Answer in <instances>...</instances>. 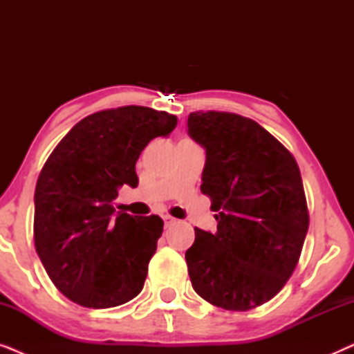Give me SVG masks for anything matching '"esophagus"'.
<instances>
[{
    "label": "esophagus",
    "instance_id": "1",
    "mask_svg": "<svg viewBox=\"0 0 354 354\" xmlns=\"http://www.w3.org/2000/svg\"><path fill=\"white\" fill-rule=\"evenodd\" d=\"M162 219H164V225H166V227H169V225H172V224H174V222H176V219H174V217H172V216H164V217H162Z\"/></svg>",
    "mask_w": 354,
    "mask_h": 354
}]
</instances>
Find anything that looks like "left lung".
Wrapping results in <instances>:
<instances>
[{
    "label": "left lung",
    "instance_id": "1",
    "mask_svg": "<svg viewBox=\"0 0 354 354\" xmlns=\"http://www.w3.org/2000/svg\"><path fill=\"white\" fill-rule=\"evenodd\" d=\"M188 133L206 148L203 195L217 232L195 227L187 250L195 292L229 311L272 299L297 268L309 212L293 154L253 119L221 111L188 115Z\"/></svg>",
    "mask_w": 354,
    "mask_h": 354
}]
</instances>
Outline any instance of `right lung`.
I'll return each instance as SVG.
<instances>
[{"mask_svg":"<svg viewBox=\"0 0 354 354\" xmlns=\"http://www.w3.org/2000/svg\"><path fill=\"white\" fill-rule=\"evenodd\" d=\"M176 115L120 106L86 115L46 159L35 187L33 240L59 292L84 308L120 306L142 292L164 222L115 212L122 185L138 183L135 162Z\"/></svg>","mask_w":354,"mask_h":354,"instance_id":"add662e5","label":"right lung"}]
</instances>
